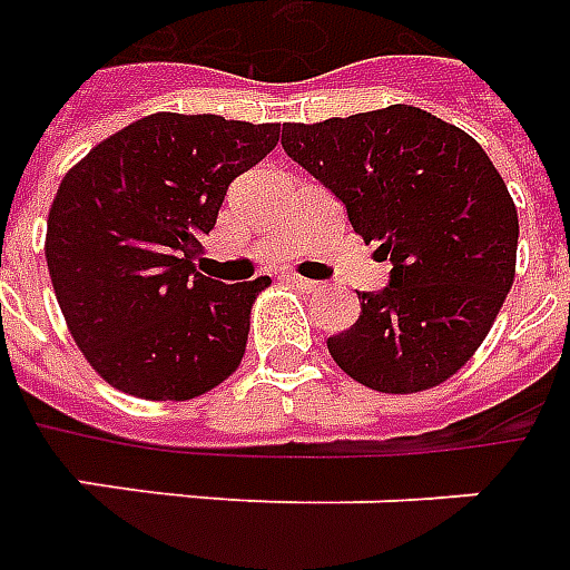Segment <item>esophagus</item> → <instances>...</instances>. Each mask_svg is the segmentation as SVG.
<instances>
[{"label":"esophagus","instance_id":"obj_1","mask_svg":"<svg viewBox=\"0 0 570 570\" xmlns=\"http://www.w3.org/2000/svg\"><path fill=\"white\" fill-rule=\"evenodd\" d=\"M288 279H291V282H294V285H297V288H306V291H315V288H321L318 282H312V279H306V276H297V273H291Z\"/></svg>","mask_w":570,"mask_h":570}]
</instances>
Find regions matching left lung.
Returning a JSON list of instances; mask_svg holds the SVG:
<instances>
[{"mask_svg": "<svg viewBox=\"0 0 570 570\" xmlns=\"http://www.w3.org/2000/svg\"><path fill=\"white\" fill-rule=\"evenodd\" d=\"M282 147L379 239L391 285L327 340L354 382L421 393L472 361L517 273L520 222L504 179L463 128L391 105L324 122H285Z\"/></svg>", "mask_w": 570, "mask_h": 570, "instance_id": "left-lung-1", "label": "left lung"}]
</instances>
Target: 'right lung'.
Listing matches in <instances>:
<instances>
[{
  "instance_id": "right-lung-1",
  "label": "right lung",
  "mask_w": 570,
  "mask_h": 570,
  "mask_svg": "<svg viewBox=\"0 0 570 570\" xmlns=\"http://www.w3.org/2000/svg\"><path fill=\"white\" fill-rule=\"evenodd\" d=\"M276 144L279 122L149 114L62 177L47 269L77 348L110 387L183 402L237 370L269 276L222 285L195 261L230 179Z\"/></svg>"
}]
</instances>
